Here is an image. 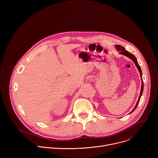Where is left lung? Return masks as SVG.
I'll use <instances>...</instances> for the list:
<instances>
[{"label":"left lung","mask_w":158,"mask_h":158,"mask_svg":"<svg viewBox=\"0 0 158 158\" xmlns=\"http://www.w3.org/2000/svg\"><path fill=\"white\" fill-rule=\"evenodd\" d=\"M115 47H116V48L117 51L119 52V54H120L124 55V56H126V57H129V59H131L134 62V63L135 64V65H136V66L137 67V68H138V71H139V72L140 76H141V83H142V84H141V88L140 95H139V99H138V102H137V103H136V106H135V107H134V108L133 109V110H132L130 112V113H129V114H131V113H132V112L135 109H136V107H137V106H138V104H139V101H140L141 97V96H142V94H143V88H144V84H143V77H142V76H143V74H142V71H141V67L139 66V64H138V60H137V59H136V57H135L132 54H131V52H129V51H126L124 47H123L122 46H120V45H116Z\"/></svg>","instance_id":"1"}]
</instances>
